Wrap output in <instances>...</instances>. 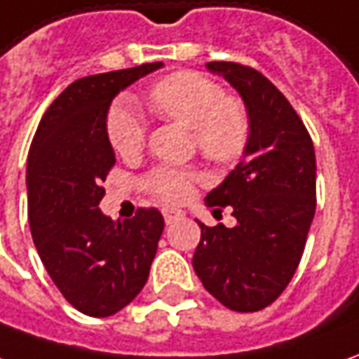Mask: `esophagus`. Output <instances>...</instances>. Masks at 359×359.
<instances>
[{"label": "esophagus", "mask_w": 359, "mask_h": 359, "mask_svg": "<svg viewBox=\"0 0 359 359\" xmlns=\"http://www.w3.org/2000/svg\"><path fill=\"white\" fill-rule=\"evenodd\" d=\"M163 216H165V222H167V224H172V222L180 220L184 214L180 210H169V208H165V210H163Z\"/></svg>", "instance_id": "esophagus-1"}]
</instances>
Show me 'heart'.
<instances>
[{
    "label": "heart",
    "mask_w": 359,
    "mask_h": 359,
    "mask_svg": "<svg viewBox=\"0 0 359 359\" xmlns=\"http://www.w3.org/2000/svg\"><path fill=\"white\" fill-rule=\"evenodd\" d=\"M149 104L159 116L175 119L192 129L194 141L208 159L231 163L248 143L250 121L238 100L224 96L214 80L196 72H177L159 80L149 92ZM106 131L111 147L121 157H135L145 145L141 116L128 102L109 109ZM198 172L189 167L159 165L149 172L143 184L149 194L165 204H180L189 198Z\"/></svg>",
    "instance_id": "1"
}]
</instances>
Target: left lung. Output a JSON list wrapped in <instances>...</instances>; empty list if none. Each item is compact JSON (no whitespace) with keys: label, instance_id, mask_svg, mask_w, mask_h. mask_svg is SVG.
Returning <instances> with one entry per match:
<instances>
[{"label":"left lung","instance_id":"left-lung-1","mask_svg":"<svg viewBox=\"0 0 359 359\" xmlns=\"http://www.w3.org/2000/svg\"><path fill=\"white\" fill-rule=\"evenodd\" d=\"M206 68L240 94L250 133L236 169L204 198L218 212L231 206L238 222L233 228L198 222L192 267L224 306L255 313L285 291L302 257L316 210L313 139L262 72L236 62Z\"/></svg>","mask_w":359,"mask_h":359}]
</instances>
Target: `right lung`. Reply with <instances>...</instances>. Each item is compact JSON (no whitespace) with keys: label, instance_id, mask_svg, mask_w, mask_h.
<instances>
[{"label":"right lung","instance_id":"obj_1","mask_svg":"<svg viewBox=\"0 0 359 359\" xmlns=\"http://www.w3.org/2000/svg\"><path fill=\"white\" fill-rule=\"evenodd\" d=\"M161 67L72 82L48 106L29 149V226L39 257L62 297L88 316H111L137 297L165 228L155 208L123 222L100 210V184L116 163L106 131L111 100Z\"/></svg>","mask_w":359,"mask_h":359}]
</instances>
